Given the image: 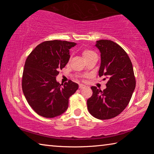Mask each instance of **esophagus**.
<instances>
[{"label":"esophagus","mask_w":154,"mask_h":154,"mask_svg":"<svg viewBox=\"0 0 154 154\" xmlns=\"http://www.w3.org/2000/svg\"><path fill=\"white\" fill-rule=\"evenodd\" d=\"M85 85H83V84H79V88L80 89H83V88H85Z\"/></svg>","instance_id":"34e87169"}]
</instances>
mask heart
<instances>
[{
    "mask_svg": "<svg viewBox=\"0 0 154 154\" xmlns=\"http://www.w3.org/2000/svg\"><path fill=\"white\" fill-rule=\"evenodd\" d=\"M94 54H96L94 51L89 50V49H84L82 52V55L84 59L88 58V57H90V56L94 55Z\"/></svg>",
    "mask_w": 154,
    "mask_h": 154,
    "instance_id": "1",
    "label": "heart"
}]
</instances>
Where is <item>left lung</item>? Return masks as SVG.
Here are the masks:
<instances>
[{
	"instance_id": "obj_1",
	"label": "left lung",
	"mask_w": 154,
	"mask_h": 154,
	"mask_svg": "<svg viewBox=\"0 0 154 154\" xmlns=\"http://www.w3.org/2000/svg\"><path fill=\"white\" fill-rule=\"evenodd\" d=\"M95 46L100 52L99 77L109 79L103 91L91 87L93 94L88 99L90 113L99 119L115 118L128 105L136 86L133 67L128 56L118 44L99 40Z\"/></svg>"
}]
</instances>
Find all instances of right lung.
Segmentation results:
<instances>
[{"instance_id": "obj_1", "label": "right lung", "mask_w": 154, "mask_h": 154, "mask_svg": "<svg viewBox=\"0 0 154 154\" xmlns=\"http://www.w3.org/2000/svg\"><path fill=\"white\" fill-rule=\"evenodd\" d=\"M74 42L54 40L39 44L26 60L22 77V90L29 105L39 116L52 118L64 113L69 98L79 85L70 80L64 84L56 81L58 71L70 58L69 49Z\"/></svg>"}]
</instances>
